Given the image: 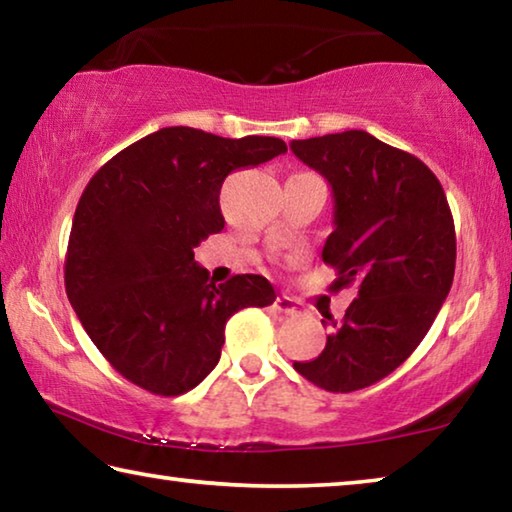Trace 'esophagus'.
I'll use <instances>...</instances> for the list:
<instances>
[{
	"label": "esophagus",
	"mask_w": 512,
	"mask_h": 512,
	"mask_svg": "<svg viewBox=\"0 0 512 512\" xmlns=\"http://www.w3.org/2000/svg\"><path fill=\"white\" fill-rule=\"evenodd\" d=\"M273 307H275V311H280V314H296V302H293V298H289V296H280L277 298L275 302H273Z\"/></svg>",
	"instance_id": "1"
}]
</instances>
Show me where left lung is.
<instances>
[{"label":"left lung","instance_id":"1","mask_svg":"<svg viewBox=\"0 0 512 512\" xmlns=\"http://www.w3.org/2000/svg\"><path fill=\"white\" fill-rule=\"evenodd\" d=\"M291 151L332 185L334 232L323 246L339 275L332 287L359 289L339 323L325 316V350L293 368L352 393L402 366L436 320L454 282L452 210L427 164L366 131L293 140Z\"/></svg>","mask_w":512,"mask_h":512}]
</instances>
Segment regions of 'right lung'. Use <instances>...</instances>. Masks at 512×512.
I'll use <instances>...</instances> for the list:
<instances>
[{
    "label": "right lung",
    "instance_id": "add662e5",
    "mask_svg": "<svg viewBox=\"0 0 512 512\" xmlns=\"http://www.w3.org/2000/svg\"><path fill=\"white\" fill-rule=\"evenodd\" d=\"M287 153L277 137L228 140L160 128L94 173L76 205L65 257L67 298L121 377L153 395L192 391L221 359L225 323L273 305L262 275L214 284L194 248L223 230L228 173Z\"/></svg>",
    "mask_w": 512,
    "mask_h": 512
}]
</instances>
